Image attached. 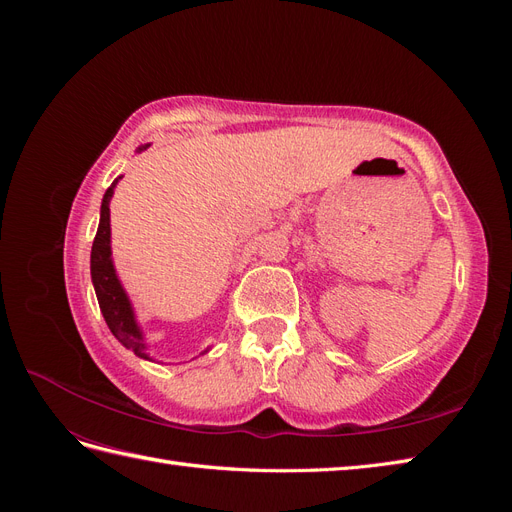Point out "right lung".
I'll return each mask as SVG.
<instances>
[{
  "instance_id": "right-lung-1",
  "label": "right lung",
  "mask_w": 512,
  "mask_h": 512,
  "mask_svg": "<svg viewBox=\"0 0 512 512\" xmlns=\"http://www.w3.org/2000/svg\"><path fill=\"white\" fill-rule=\"evenodd\" d=\"M117 181L119 179L113 181V185L106 190L102 198L100 226L96 232L94 245H91V280H94L96 297L108 329H111V333L128 350L147 359V354L143 352L145 344H143L141 329H138V324L134 320L130 301L117 280L113 260H111V209H108V203H111Z\"/></svg>"
}]
</instances>
